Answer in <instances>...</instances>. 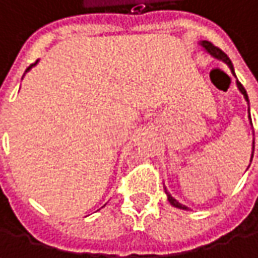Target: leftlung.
<instances>
[{
	"instance_id": "1",
	"label": "left lung",
	"mask_w": 258,
	"mask_h": 258,
	"mask_svg": "<svg viewBox=\"0 0 258 258\" xmlns=\"http://www.w3.org/2000/svg\"><path fill=\"white\" fill-rule=\"evenodd\" d=\"M199 44H200V47L206 52V53H209L212 58H215V59H218V61H221L223 64H226L229 69H230V72H232V75L236 78V75H234V67H233L232 61H230V58L221 50V49H218L217 46H214L211 41H208V40H200L199 41ZM236 86H237V89H239V92L243 95V98H245V101L249 104V100H248V94H246V91H245V88L242 86V83L236 79ZM248 113H249V107H248ZM249 119H251V116H249ZM252 155H254V140H252V152H251V160H252ZM249 160V161H251ZM164 191H166V196H167V200H169V203L172 205V206H175V208H178V209H183V211H189L188 209V206H185V205H182L179 203L169 191H167V188L164 186Z\"/></svg>"
}]
</instances>
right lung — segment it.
I'll return each mask as SVG.
<instances>
[{
	"label": "right lung",
	"mask_w": 258,
	"mask_h": 258,
	"mask_svg": "<svg viewBox=\"0 0 258 258\" xmlns=\"http://www.w3.org/2000/svg\"><path fill=\"white\" fill-rule=\"evenodd\" d=\"M37 62H38V61H35V62H34V64H31V66H29V67H28V69H26V72H25V73H28V72H29V70H31V69H32V67H34V66H37ZM24 76H25V75H24Z\"/></svg>",
	"instance_id": "obj_1"
}]
</instances>
